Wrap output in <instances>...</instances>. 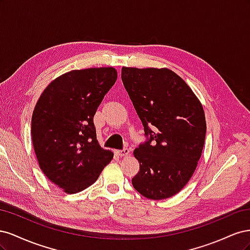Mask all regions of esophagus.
Segmentation results:
<instances>
[{
	"mask_svg": "<svg viewBox=\"0 0 250 250\" xmlns=\"http://www.w3.org/2000/svg\"><path fill=\"white\" fill-rule=\"evenodd\" d=\"M116 152H117V154H118L119 156H126V155H128V154L130 153V150L127 149V148H124V149H122V150H117Z\"/></svg>",
	"mask_w": 250,
	"mask_h": 250,
	"instance_id": "1",
	"label": "esophagus"
}]
</instances>
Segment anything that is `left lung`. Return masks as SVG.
Here are the masks:
<instances>
[{"label": "left lung", "mask_w": 250, "mask_h": 250, "mask_svg": "<svg viewBox=\"0 0 250 250\" xmlns=\"http://www.w3.org/2000/svg\"><path fill=\"white\" fill-rule=\"evenodd\" d=\"M121 76L147 138L133 151L140 171L132 186L149 199L172 197L190 180L202 153V105L169 69L122 67Z\"/></svg>", "instance_id": "8db88e82"}]
</instances>
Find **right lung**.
<instances>
[{
  "label": "right lung",
  "instance_id": "right-lung-1",
  "mask_svg": "<svg viewBox=\"0 0 250 250\" xmlns=\"http://www.w3.org/2000/svg\"><path fill=\"white\" fill-rule=\"evenodd\" d=\"M117 76L113 67L71 71L52 81L35 105L31 134L37 161L65 193L92 186L112 160L97 141L94 116Z\"/></svg>",
  "mask_w": 250,
  "mask_h": 250
}]
</instances>
